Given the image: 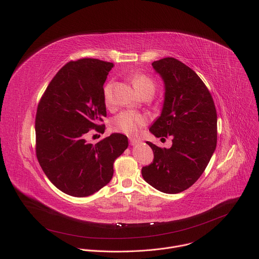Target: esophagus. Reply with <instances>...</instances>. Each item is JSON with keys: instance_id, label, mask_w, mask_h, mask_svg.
Returning <instances> with one entry per match:
<instances>
[{"instance_id": "34e87169", "label": "esophagus", "mask_w": 259, "mask_h": 259, "mask_svg": "<svg viewBox=\"0 0 259 259\" xmlns=\"http://www.w3.org/2000/svg\"><path fill=\"white\" fill-rule=\"evenodd\" d=\"M129 140H130V144L131 145H136V144H138L140 142V140L136 139V138H130Z\"/></svg>"}]
</instances>
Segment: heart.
<instances>
[{"mask_svg": "<svg viewBox=\"0 0 259 259\" xmlns=\"http://www.w3.org/2000/svg\"><path fill=\"white\" fill-rule=\"evenodd\" d=\"M131 82L136 91L142 95H153L156 90V83L153 79L144 73H134L131 77ZM113 82H108L103 88V99L105 104H109L112 101L113 95ZM146 124V118L140 114L134 112H122L118 114L110 122V126L118 132H122L127 135H135L140 128Z\"/></svg>", "mask_w": 259, "mask_h": 259, "instance_id": "b5f03b06", "label": "heart"}]
</instances>
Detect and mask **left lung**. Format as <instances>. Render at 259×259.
I'll return each instance as SVG.
<instances>
[{
	"instance_id": "1",
	"label": "left lung",
	"mask_w": 259,
	"mask_h": 259,
	"mask_svg": "<svg viewBox=\"0 0 259 259\" xmlns=\"http://www.w3.org/2000/svg\"><path fill=\"white\" fill-rule=\"evenodd\" d=\"M164 81L161 116L151 126L156 137H172L170 149L147 141L154 161L141 170L156 190L178 194L188 190L205 171L217 142V114L213 98L188 65L166 57L152 63Z\"/></svg>"
}]
</instances>
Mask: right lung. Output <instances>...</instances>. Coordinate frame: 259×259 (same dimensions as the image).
<instances>
[{
	"label": "right lung",
	"mask_w": 259,
	"mask_h": 259,
	"mask_svg": "<svg viewBox=\"0 0 259 259\" xmlns=\"http://www.w3.org/2000/svg\"><path fill=\"white\" fill-rule=\"evenodd\" d=\"M114 63L94 58L69 61L48 85L36 109L35 153L49 180L66 195L88 197L110 181L114 162L128 147L113 133L88 143L90 129L102 132L106 117L103 84Z\"/></svg>",
	"instance_id": "right-lung-1"
}]
</instances>
